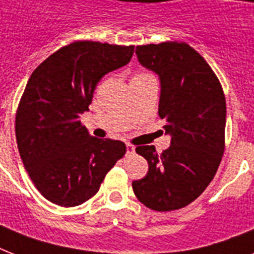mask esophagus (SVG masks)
<instances>
[{"label":"esophagus","instance_id":"esophagus-1","mask_svg":"<svg viewBox=\"0 0 254 254\" xmlns=\"http://www.w3.org/2000/svg\"><path fill=\"white\" fill-rule=\"evenodd\" d=\"M135 151V146L134 145H131V143H127V153L129 155L130 154H134Z\"/></svg>","mask_w":254,"mask_h":254}]
</instances>
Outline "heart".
<instances>
[{
	"label": "heart",
	"instance_id": "obj_1",
	"mask_svg": "<svg viewBox=\"0 0 254 254\" xmlns=\"http://www.w3.org/2000/svg\"><path fill=\"white\" fill-rule=\"evenodd\" d=\"M145 76H151V75L150 73H146V72H138L134 77H145Z\"/></svg>",
	"mask_w": 254,
	"mask_h": 254
}]
</instances>
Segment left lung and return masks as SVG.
<instances>
[{
	"mask_svg": "<svg viewBox=\"0 0 254 254\" xmlns=\"http://www.w3.org/2000/svg\"><path fill=\"white\" fill-rule=\"evenodd\" d=\"M135 54L159 76L158 115L171 145L161 154L154 146H137L149 171L131 183L133 191L154 211L183 208L207 189L224 154V92L204 58L185 42L137 46Z\"/></svg>",
	"mask_w": 254,
	"mask_h": 254,
	"instance_id": "left-lung-1",
	"label": "left lung"
}]
</instances>
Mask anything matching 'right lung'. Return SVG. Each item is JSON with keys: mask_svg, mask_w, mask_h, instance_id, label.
<instances>
[{"mask_svg": "<svg viewBox=\"0 0 254 254\" xmlns=\"http://www.w3.org/2000/svg\"><path fill=\"white\" fill-rule=\"evenodd\" d=\"M134 46L76 41L51 54L26 84L15 115L19 155L34 186L54 204L75 207L99 191L127 153L81 125L104 75L130 62Z\"/></svg>", "mask_w": 254, "mask_h": 254, "instance_id": "1", "label": "right lung"}]
</instances>
